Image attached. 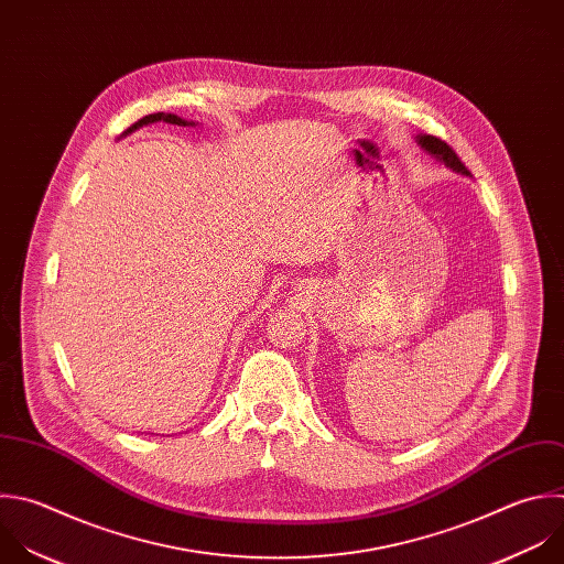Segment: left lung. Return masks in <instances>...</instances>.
<instances>
[{
	"label": "left lung",
	"mask_w": 564,
	"mask_h": 564,
	"mask_svg": "<svg viewBox=\"0 0 564 564\" xmlns=\"http://www.w3.org/2000/svg\"><path fill=\"white\" fill-rule=\"evenodd\" d=\"M419 143H421L430 154L438 156V159L445 161L449 167H454L456 172L469 174V170L465 167V163L460 161V156L456 154V150H454L447 141H443V139H438V137H434V134H419Z\"/></svg>",
	"instance_id": "obj_1"
}]
</instances>
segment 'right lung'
<instances>
[{
  "instance_id": "obj_1",
  "label": "right lung",
  "mask_w": 564,
  "mask_h": 564,
  "mask_svg": "<svg viewBox=\"0 0 564 564\" xmlns=\"http://www.w3.org/2000/svg\"><path fill=\"white\" fill-rule=\"evenodd\" d=\"M154 121H165V123H174V126H195L193 121H185V119H181V117H176V115H167V112H154V115H145L143 119H139V121H134L128 130H123V134H130V132H134L137 128H141V126H148V123H154Z\"/></svg>"
}]
</instances>
